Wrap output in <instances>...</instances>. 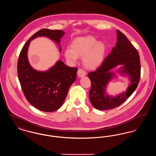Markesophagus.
I'll return each instance as SVG.
<instances>
[{
    "mask_svg": "<svg viewBox=\"0 0 156 156\" xmlns=\"http://www.w3.org/2000/svg\"><path fill=\"white\" fill-rule=\"evenodd\" d=\"M77 74L81 78V77H83L86 75V73L84 70H83L81 68H80V69H78V70L77 71Z\"/></svg>",
    "mask_w": 156,
    "mask_h": 156,
    "instance_id": "1",
    "label": "esophagus"
}]
</instances>
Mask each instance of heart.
I'll return each instance as SVG.
<instances>
[{
    "instance_id": "1",
    "label": "heart",
    "mask_w": 156,
    "mask_h": 156,
    "mask_svg": "<svg viewBox=\"0 0 156 156\" xmlns=\"http://www.w3.org/2000/svg\"><path fill=\"white\" fill-rule=\"evenodd\" d=\"M106 51L105 45L98 41L92 36L78 37L71 43V48L68 47L64 52L67 61L76 62L78 57H83L84 66L89 69H94L103 62Z\"/></svg>"
}]
</instances>
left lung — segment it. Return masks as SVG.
Returning <instances> with one entry per match:
<instances>
[{"label":"left lung","mask_w":156,"mask_h":156,"mask_svg":"<svg viewBox=\"0 0 156 156\" xmlns=\"http://www.w3.org/2000/svg\"><path fill=\"white\" fill-rule=\"evenodd\" d=\"M117 42L102 64L94 72L88 74L91 82L89 97L92 106L98 110L113 109L125 102L136 89L140 78V57L136 49L119 30L116 31ZM121 65L117 70L123 76H127L130 82L126 92L115 97L106 92L108 83L116 75L111 71Z\"/></svg>","instance_id":"8db88e82"}]
</instances>
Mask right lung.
I'll return each mask as SVG.
<instances>
[{
	"label": "right lung",
	"instance_id": "right-lung-1",
	"mask_svg": "<svg viewBox=\"0 0 156 156\" xmlns=\"http://www.w3.org/2000/svg\"><path fill=\"white\" fill-rule=\"evenodd\" d=\"M64 34L62 30H39L30 37L20 53L17 73L23 92L27 101L41 111L51 112L62 106L69 87L76 78L78 68L69 67L58 60L48 70L37 71L28 59L30 41L37 37H47L58 44L61 51L60 40Z\"/></svg>",
	"mask_w": 156,
	"mask_h": 156
}]
</instances>
